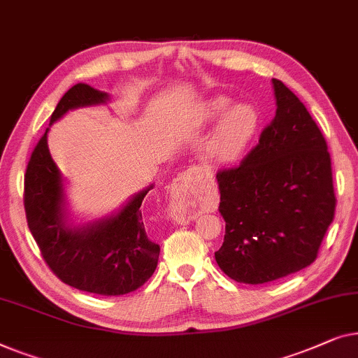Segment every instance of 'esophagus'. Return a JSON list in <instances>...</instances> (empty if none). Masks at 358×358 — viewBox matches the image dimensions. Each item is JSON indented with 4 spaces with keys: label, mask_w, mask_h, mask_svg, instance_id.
I'll return each instance as SVG.
<instances>
[{
    "label": "esophagus",
    "mask_w": 358,
    "mask_h": 358,
    "mask_svg": "<svg viewBox=\"0 0 358 358\" xmlns=\"http://www.w3.org/2000/svg\"><path fill=\"white\" fill-rule=\"evenodd\" d=\"M196 181H198V170L196 169H188L173 180L170 194H172V210L175 217L185 219L189 209L188 206L193 199Z\"/></svg>",
    "instance_id": "34e87169"
}]
</instances>
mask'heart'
Masks as SVG:
<instances>
[{"instance_id":"obj_1","label":"heart","mask_w":358,"mask_h":358,"mask_svg":"<svg viewBox=\"0 0 358 358\" xmlns=\"http://www.w3.org/2000/svg\"><path fill=\"white\" fill-rule=\"evenodd\" d=\"M229 107L230 99L214 97L206 100L199 108V120L204 123L214 122L226 113L209 141L210 152L222 160L236 157L248 145L258 124V117L250 105H235L227 112Z\"/></svg>"}]
</instances>
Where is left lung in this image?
Segmentation results:
<instances>
[{"instance_id": "left-lung-1", "label": "left lung", "mask_w": 358, "mask_h": 358, "mask_svg": "<svg viewBox=\"0 0 358 358\" xmlns=\"http://www.w3.org/2000/svg\"><path fill=\"white\" fill-rule=\"evenodd\" d=\"M275 117L238 165L217 172L224 243L219 268L241 284H266L318 258L334 219L328 144L299 97L273 79Z\"/></svg>"}]
</instances>
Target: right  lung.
<instances>
[{
    "mask_svg": "<svg viewBox=\"0 0 358 358\" xmlns=\"http://www.w3.org/2000/svg\"><path fill=\"white\" fill-rule=\"evenodd\" d=\"M107 99V94L87 84L73 85L58 102L50 123L68 110ZM150 188L136 194L117 215L87 227H66L62 173L48 152L45 131L24 175V209L30 234L52 273L74 289L105 296L124 295L144 285L157 268L160 253L159 245L145 235L141 214Z\"/></svg>",
    "mask_w": 358,
    "mask_h": 358,
    "instance_id": "obj_1",
    "label": "right lung"
}]
</instances>
